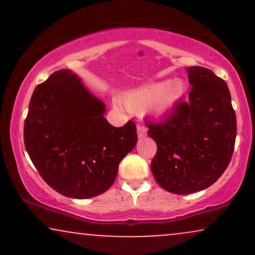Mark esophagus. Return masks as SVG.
Listing matches in <instances>:
<instances>
[{"label": "esophagus", "mask_w": 255, "mask_h": 255, "mask_svg": "<svg viewBox=\"0 0 255 255\" xmlns=\"http://www.w3.org/2000/svg\"><path fill=\"white\" fill-rule=\"evenodd\" d=\"M136 129H137V136H139V137H142V136L146 135V128L144 127V126L137 125Z\"/></svg>", "instance_id": "34e87169"}]
</instances>
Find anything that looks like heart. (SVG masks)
I'll return each mask as SVG.
<instances>
[{"instance_id":"heart-1","label":"heart","mask_w":255,"mask_h":255,"mask_svg":"<svg viewBox=\"0 0 255 255\" xmlns=\"http://www.w3.org/2000/svg\"><path fill=\"white\" fill-rule=\"evenodd\" d=\"M184 93V85L181 80L151 84L140 87L125 96V104L131 111L145 110L152 115L162 116L175 108Z\"/></svg>"}]
</instances>
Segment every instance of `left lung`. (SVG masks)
<instances>
[{
	"mask_svg": "<svg viewBox=\"0 0 255 255\" xmlns=\"http://www.w3.org/2000/svg\"><path fill=\"white\" fill-rule=\"evenodd\" d=\"M192 90L162 122H146L157 153L151 170L162 188L175 194L203 191L229 165L236 139V115L228 85L210 69L188 67Z\"/></svg>",
	"mask_w": 255,
	"mask_h": 255,
	"instance_id": "obj_1",
	"label": "left lung"
}]
</instances>
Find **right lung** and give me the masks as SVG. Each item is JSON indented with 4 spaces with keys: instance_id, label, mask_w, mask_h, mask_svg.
Instances as JSON below:
<instances>
[{
    "instance_id": "add662e5",
    "label": "right lung",
    "mask_w": 255,
    "mask_h": 255,
    "mask_svg": "<svg viewBox=\"0 0 255 255\" xmlns=\"http://www.w3.org/2000/svg\"><path fill=\"white\" fill-rule=\"evenodd\" d=\"M105 105L69 69L34 89L24 125L25 147L39 175L68 198L89 199L110 188L119 164L136 144V127H114Z\"/></svg>"
}]
</instances>
